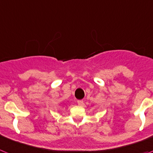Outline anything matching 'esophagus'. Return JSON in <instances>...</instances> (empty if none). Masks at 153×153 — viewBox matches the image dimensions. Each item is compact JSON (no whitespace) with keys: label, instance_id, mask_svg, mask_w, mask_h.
Instances as JSON below:
<instances>
[{"label":"esophagus","instance_id":"34e87169","mask_svg":"<svg viewBox=\"0 0 153 153\" xmlns=\"http://www.w3.org/2000/svg\"><path fill=\"white\" fill-rule=\"evenodd\" d=\"M83 101L82 100H78V105H83Z\"/></svg>","mask_w":153,"mask_h":153}]
</instances>
